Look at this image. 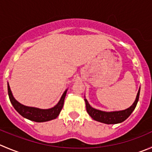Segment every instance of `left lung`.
I'll return each instance as SVG.
<instances>
[{"mask_svg": "<svg viewBox=\"0 0 152 152\" xmlns=\"http://www.w3.org/2000/svg\"><path fill=\"white\" fill-rule=\"evenodd\" d=\"M139 96L140 89L138 91L137 95L136 100L130 107L126 109V110L113 112H105L96 110L90 105L86 99H85V104H86L87 112L94 120L100 122V123H105V124H117V123H120L125 121L131 115V113L136 107L138 100H139Z\"/></svg>", "mask_w": 152, "mask_h": 152, "instance_id": "obj_1", "label": "left lung"}]
</instances>
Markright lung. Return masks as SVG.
Segmentation results:
<instances>
[{
    "label": "right lung",
    "mask_w": 152,
    "mask_h": 152,
    "mask_svg": "<svg viewBox=\"0 0 152 152\" xmlns=\"http://www.w3.org/2000/svg\"><path fill=\"white\" fill-rule=\"evenodd\" d=\"M8 94L10 97V100L14 108L20 113L22 117L28 119L32 121L37 122V123H42V122H47L56 119L58 115L62 109L64 105V98H65L67 91H64L61 96V99L58 102V104L53 107L50 109H39L36 107H27L21 104L18 102L16 101L15 99L13 97L12 94L11 90H10V85H8Z\"/></svg>",
    "instance_id": "1"
}]
</instances>
